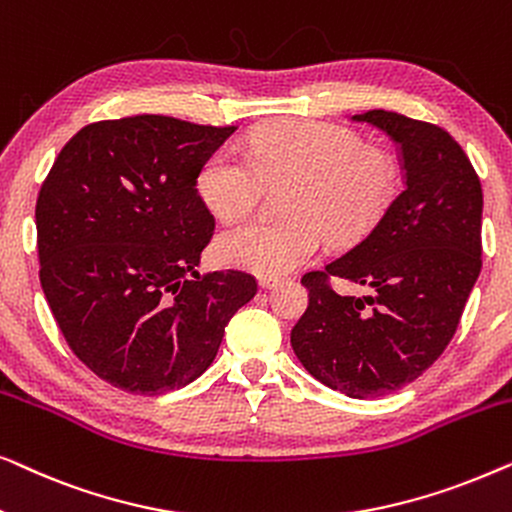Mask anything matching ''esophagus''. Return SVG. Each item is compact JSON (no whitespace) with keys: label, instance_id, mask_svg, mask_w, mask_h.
I'll return each instance as SVG.
<instances>
[{"label":"esophagus","instance_id":"1","mask_svg":"<svg viewBox=\"0 0 512 512\" xmlns=\"http://www.w3.org/2000/svg\"><path fill=\"white\" fill-rule=\"evenodd\" d=\"M277 282H279L277 277H265V275L258 277V286H261V289H272V286H275Z\"/></svg>","mask_w":512,"mask_h":512}]
</instances>
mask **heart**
I'll use <instances>...</instances> for the list:
<instances>
[{"label":"heart","instance_id":"obj_1","mask_svg":"<svg viewBox=\"0 0 512 512\" xmlns=\"http://www.w3.org/2000/svg\"><path fill=\"white\" fill-rule=\"evenodd\" d=\"M235 146L214 151L198 177V193L219 219H240L265 186H291L289 221L249 219L216 237V256L230 268L277 277L314 258L321 235L331 244L361 240L396 198L398 163L387 149L363 144L354 130L321 121H284Z\"/></svg>","mask_w":512,"mask_h":512}]
</instances>
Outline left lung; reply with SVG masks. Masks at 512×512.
<instances>
[{
  "label": "left lung",
  "instance_id": "1",
  "mask_svg": "<svg viewBox=\"0 0 512 512\" xmlns=\"http://www.w3.org/2000/svg\"><path fill=\"white\" fill-rule=\"evenodd\" d=\"M354 121L394 139L403 188L359 244L300 279L310 305L291 347L326 387L373 398L417 380L450 345L482 268V186L438 125L384 109ZM333 276L369 293L340 297Z\"/></svg>",
  "mask_w": 512,
  "mask_h": 512
}]
</instances>
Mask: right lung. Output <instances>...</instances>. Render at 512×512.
Returning <instances> with one entry per match:
<instances>
[{"label": "right lung", "instance_id": "add662e5", "mask_svg": "<svg viewBox=\"0 0 512 512\" xmlns=\"http://www.w3.org/2000/svg\"><path fill=\"white\" fill-rule=\"evenodd\" d=\"M235 130L156 114L97 121L41 184V289L69 349L111 387L191 384L256 296L249 272L195 270L216 226L195 186Z\"/></svg>", "mask_w": 512, "mask_h": 512}]
</instances>
